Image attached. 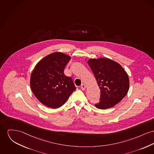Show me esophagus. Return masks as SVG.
<instances>
[{"instance_id": "1", "label": "esophagus", "mask_w": 154, "mask_h": 154, "mask_svg": "<svg viewBox=\"0 0 154 154\" xmlns=\"http://www.w3.org/2000/svg\"><path fill=\"white\" fill-rule=\"evenodd\" d=\"M81 89H82V91H85L86 89V86L84 84H82L81 86Z\"/></svg>"}]
</instances>
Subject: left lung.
I'll return each mask as SVG.
<instances>
[{
  "instance_id": "left-lung-1",
  "label": "left lung",
  "mask_w": 154,
  "mask_h": 154,
  "mask_svg": "<svg viewBox=\"0 0 154 154\" xmlns=\"http://www.w3.org/2000/svg\"><path fill=\"white\" fill-rule=\"evenodd\" d=\"M88 63L100 89V101L95 107L107 109L120 102L130 86L128 75L122 66L107 58H91Z\"/></svg>"
}]
</instances>
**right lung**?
Returning <instances> with one entry per match:
<instances>
[{"label":"right lung","mask_w":154,"mask_h":154,"mask_svg":"<svg viewBox=\"0 0 154 154\" xmlns=\"http://www.w3.org/2000/svg\"><path fill=\"white\" fill-rule=\"evenodd\" d=\"M71 58L61 52H52L41 59L31 72L32 92L42 104L50 108L62 106L76 89L72 78L63 73Z\"/></svg>","instance_id":"right-lung-1"}]
</instances>
